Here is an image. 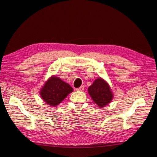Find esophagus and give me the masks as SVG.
I'll use <instances>...</instances> for the list:
<instances>
[{
    "mask_svg": "<svg viewBox=\"0 0 157 157\" xmlns=\"http://www.w3.org/2000/svg\"><path fill=\"white\" fill-rule=\"evenodd\" d=\"M84 86H82L79 88H77L76 90L77 91H84Z\"/></svg>",
    "mask_w": 157,
    "mask_h": 157,
    "instance_id": "esophagus-1",
    "label": "esophagus"
}]
</instances>
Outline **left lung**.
<instances>
[{
	"label": "left lung",
	"instance_id": "1",
	"mask_svg": "<svg viewBox=\"0 0 157 157\" xmlns=\"http://www.w3.org/2000/svg\"><path fill=\"white\" fill-rule=\"evenodd\" d=\"M88 93L93 101L101 108L111 102L113 94L108 83L101 78L95 79L88 88Z\"/></svg>",
	"mask_w": 157,
	"mask_h": 157
}]
</instances>
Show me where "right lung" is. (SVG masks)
Masks as SVG:
<instances>
[{"label": "right lung", "instance_id": "obj_1", "mask_svg": "<svg viewBox=\"0 0 157 157\" xmlns=\"http://www.w3.org/2000/svg\"><path fill=\"white\" fill-rule=\"evenodd\" d=\"M73 88L67 83L61 80L59 77H51L41 88L40 94L46 104L56 106L73 92Z\"/></svg>", "mask_w": 157, "mask_h": 157}]
</instances>
